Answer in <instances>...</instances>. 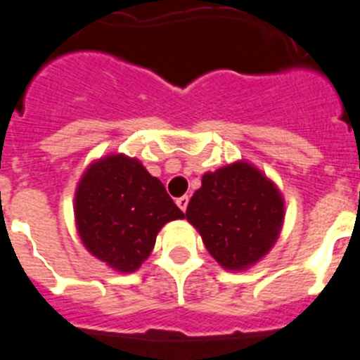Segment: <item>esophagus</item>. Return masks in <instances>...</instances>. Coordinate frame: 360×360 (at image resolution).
I'll return each mask as SVG.
<instances>
[{"instance_id":"esophagus-1","label":"esophagus","mask_w":360,"mask_h":360,"mask_svg":"<svg viewBox=\"0 0 360 360\" xmlns=\"http://www.w3.org/2000/svg\"><path fill=\"white\" fill-rule=\"evenodd\" d=\"M176 205L186 212L187 205H189V196H180V198H176Z\"/></svg>"}]
</instances>
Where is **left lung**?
Masks as SVG:
<instances>
[{
  "label": "left lung",
  "instance_id": "1",
  "mask_svg": "<svg viewBox=\"0 0 360 360\" xmlns=\"http://www.w3.org/2000/svg\"><path fill=\"white\" fill-rule=\"evenodd\" d=\"M283 211L278 187L256 167L236 162L203 174L186 216L219 265L243 270L272 249Z\"/></svg>",
  "mask_w": 360,
  "mask_h": 360
}]
</instances>
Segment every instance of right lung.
Wrapping results in <instances>:
<instances>
[{"mask_svg":"<svg viewBox=\"0 0 360 360\" xmlns=\"http://www.w3.org/2000/svg\"><path fill=\"white\" fill-rule=\"evenodd\" d=\"M184 212L136 158L111 155L90 165L75 193V221L82 243L120 272L148 259L162 227Z\"/></svg>","mask_w":360,"mask_h":360,"instance_id":"add662e5","label":"right lung"}]
</instances>
